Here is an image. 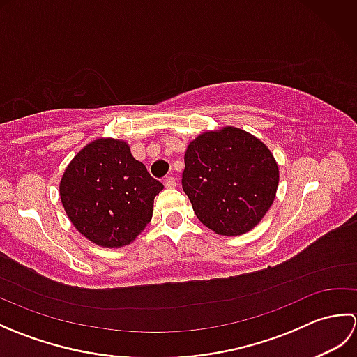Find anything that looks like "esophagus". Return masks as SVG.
Instances as JSON below:
<instances>
[{"mask_svg":"<svg viewBox=\"0 0 357 357\" xmlns=\"http://www.w3.org/2000/svg\"><path fill=\"white\" fill-rule=\"evenodd\" d=\"M164 185H165L167 188H174V187H176V179H174L173 176H167V178L164 179Z\"/></svg>","mask_w":357,"mask_h":357,"instance_id":"obj_1","label":"esophagus"}]
</instances>
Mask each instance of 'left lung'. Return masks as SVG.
<instances>
[{"instance_id":"8db88e82","label":"left lung","mask_w":357,"mask_h":357,"mask_svg":"<svg viewBox=\"0 0 357 357\" xmlns=\"http://www.w3.org/2000/svg\"><path fill=\"white\" fill-rule=\"evenodd\" d=\"M183 188L199 221L221 236H239L262 221L276 198L279 167L265 144L225 126L188 142Z\"/></svg>"}]
</instances>
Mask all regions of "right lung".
I'll use <instances>...</instances> for the list:
<instances>
[{"mask_svg":"<svg viewBox=\"0 0 357 357\" xmlns=\"http://www.w3.org/2000/svg\"><path fill=\"white\" fill-rule=\"evenodd\" d=\"M162 188L126 141L98 138L66 167L59 198L82 236L104 248H121L146 229Z\"/></svg>","mask_w":357,"mask_h":357,"instance_id":"1","label":"right lung"}]
</instances>
